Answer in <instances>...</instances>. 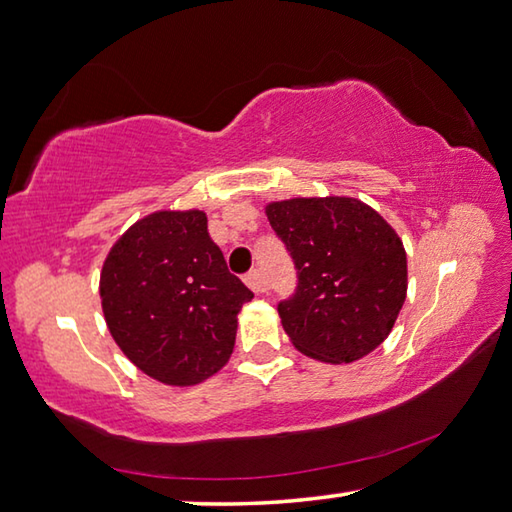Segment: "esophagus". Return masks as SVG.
Listing matches in <instances>:
<instances>
[{
    "label": "esophagus",
    "instance_id": "1",
    "mask_svg": "<svg viewBox=\"0 0 512 512\" xmlns=\"http://www.w3.org/2000/svg\"><path fill=\"white\" fill-rule=\"evenodd\" d=\"M245 283H247V288L254 290L256 294H261V292L267 290V285H265V281H263V274L258 272V270H249V272L245 274Z\"/></svg>",
    "mask_w": 512,
    "mask_h": 512
}]
</instances>
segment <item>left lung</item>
Segmentation results:
<instances>
[{"mask_svg":"<svg viewBox=\"0 0 512 512\" xmlns=\"http://www.w3.org/2000/svg\"><path fill=\"white\" fill-rule=\"evenodd\" d=\"M297 270L279 301L292 344L315 360L355 362L378 348L407 297V254L378 211L351 197H297L267 206Z\"/></svg>","mask_w":512,"mask_h":512,"instance_id":"obj_1","label":"left lung"}]
</instances>
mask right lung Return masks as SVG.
I'll return each instance as SVG.
<instances>
[{"instance_id": "obj_1", "label": "right lung", "mask_w": 512, "mask_h": 512, "mask_svg": "<svg viewBox=\"0 0 512 512\" xmlns=\"http://www.w3.org/2000/svg\"><path fill=\"white\" fill-rule=\"evenodd\" d=\"M107 328L132 364L164 384L191 387L233 353L242 303L202 211H159L112 247L101 274Z\"/></svg>"}]
</instances>
